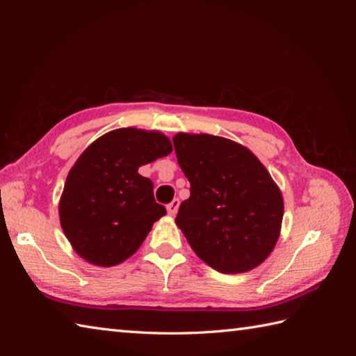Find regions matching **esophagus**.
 <instances>
[{"label": "esophagus", "instance_id": "34e87169", "mask_svg": "<svg viewBox=\"0 0 356 356\" xmlns=\"http://www.w3.org/2000/svg\"><path fill=\"white\" fill-rule=\"evenodd\" d=\"M166 208H168V213H169V215H175L177 211H178V208H179V199H174V200H172Z\"/></svg>", "mask_w": 356, "mask_h": 356}]
</instances>
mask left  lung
<instances>
[{"mask_svg":"<svg viewBox=\"0 0 356 356\" xmlns=\"http://www.w3.org/2000/svg\"><path fill=\"white\" fill-rule=\"evenodd\" d=\"M174 147L190 181L175 221L193 251L221 273L261 264L284 217L281 190L261 161L243 145L207 134H178Z\"/></svg>","mask_w":356,"mask_h":356,"instance_id":"8db88e82","label":"left lung"}]
</instances>
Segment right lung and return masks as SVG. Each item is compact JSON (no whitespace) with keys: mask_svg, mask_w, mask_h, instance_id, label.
Listing matches in <instances>:
<instances>
[{"mask_svg":"<svg viewBox=\"0 0 356 356\" xmlns=\"http://www.w3.org/2000/svg\"><path fill=\"white\" fill-rule=\"evenodd\" d=\"M172 152L169 138L117 129L84 149L67 177L59 203L63 233L86 261L110 267L131 257L166 213L153 182L138 168Z\"/></svg>","mask_w":356,"mask_h":356,"instance_id":"add662e5","label":"right lung"}]
</instances>
